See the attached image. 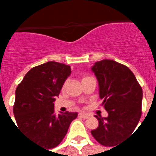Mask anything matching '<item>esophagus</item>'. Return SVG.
I'll return each mask as SVG.
<instances>
[{
    "instance_id": "1",
    "label": "esophagus",
    "mask_w": 156,
    "mask_h": 156,
    "mask_svg": "<svg viewBox=\"0 0 156 156\" xmlns=\"http://www.w3.org/2000/svg\"><path fill=\"white\" fill-rule=\"evenodd\" d=\"M78 115H79L80 117L83 118V119H88V118L89 117V115H88V114H85V113H80Z\"/></svg>"
}]
</instances>
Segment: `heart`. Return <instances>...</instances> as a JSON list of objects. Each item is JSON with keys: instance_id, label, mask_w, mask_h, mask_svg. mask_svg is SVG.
I'll list each match as a JSON object with an SVG mask.
<instances>
[{"instance_id": "1", "label": "heart", "mask_w": 156, "mask_h": 156, "mask_svg": "<svg viewBox=\"0 0 156 156\" xmlns=\"http://www.w3.org/2000/svg\"><path fill=\"white\" fill-rule=\"evenodd\" d=\"M85 78H87V77H85Z\"/></svg>"}]
</instances>
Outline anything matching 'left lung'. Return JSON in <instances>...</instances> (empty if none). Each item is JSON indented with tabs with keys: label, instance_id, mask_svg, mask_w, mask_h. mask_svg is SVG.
<instances>
[{
	"label": "left lung",
	"instance_id": "8db88e82",
	"mask_svg": "<svg viewBox=\"0 0 156 156\" xmlns=\"http://www.w3.org/2000/svg\"><path fill=\"white\" fill-rule=\"evenodd\" d=\"M91 69L108 114L106 118L95 116L98 126L91 134L102 145L115 148L134 132L140 119L142 88L130 69L114 60L96 62Z\"/></svg>",
	"mask_w": 156,
	"mask_h": 156
}]
</instances>
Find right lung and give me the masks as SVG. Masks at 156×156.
Returning <instances> with one entry per match:
<instances>
[{
    "mask_svg": "<svg viewBox=\"0 0 156 156\" xmlns=\"http://www.w3.org/2000/svg\"><path fill=\"white\" fill-rule=\"evenodd\" d=\"M68 65L50 61L32 68L16 89L13 113L17 129L43 149L58 146L78 116L76 112L56 115L53 102L71 74Z\"/></svg>",
    "mask_w": 156,
    "mask_h": 156,
    "instance_id": "right-lung-1",
    "label": "right lung"
}]
</instances>
